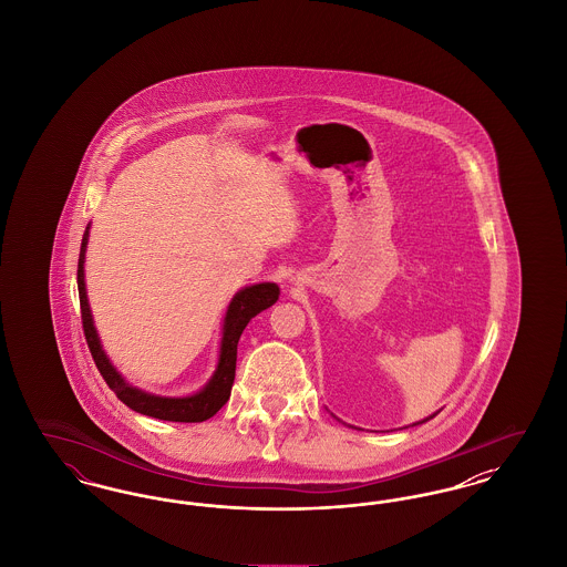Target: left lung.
Masks as SVG:
<instances>
[{
	"label": "left lung",
	"mask_w": 567,
	"mask_h": 567,
	"mask_svg": "<svg viewBox=\"0 0 567 567\" xmlns=\"http://www.w3.org/2000/svg\"><path fill=\"white\" fill-rule=\"evenodd\" d=\"M437 412H440V410H437ZM437 412H433L432 416H427V419H423V421H419V423H412V425H423V423H427V421H430V419H433V416H435Z\"/></svg>",
	"instance_id": "1"
}]
</instances>
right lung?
Here are the masks:
<instances>
[{
  "mask_svg": "<svg viewBox=\"0 0 567 567\" xmlns=\"http://www.w3.org/2000/svg\"><path fill=\"white\" fill-rule=\"evenodd\" d=\"M89 229L86 225L82 236L81 257H79V296H81L82 329L89 344V351L93 354V361L100 370V374L106 380L110 389L116 393V398L125 405H130L135 412L159 419V421H174V423H202L227 404L236 378V359H238V342L243 336L244 327L252 317L264 312L276 303L280 296V289L276 282H257L250 287H244L236 296L231 297L225 319H223V336H220V349H218V363L215 374L197 391L185 398H165L155 395L148 391H142L134 384H130L121 372L110 363L109 354L102 347V340L97 336V329L93 323V315L89 308L86 285H84V255L89 244Z\"/></svg>",
  "mask_w": 567,
  "mask_h": 567,
  "instance_id": "1",
  "label": "right lung"
}]
</instances>
